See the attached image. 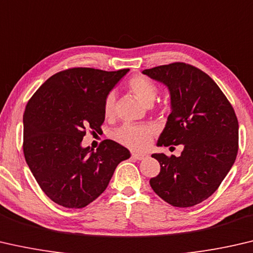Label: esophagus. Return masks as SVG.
I'll use <instances>...</instances> for the list:
<instances>
[{
  "label": "esophagus",
  "mask_w": 253,
  "mask_h": 253,
  "mask_svg": "<svg viewBox=\"0 0 253 253\" xmlns=\"http://www.w3.org/2000/svg\"><path fill=\"white\" fill-rule=\"evenodd\" d=\"M132 157H133L134 159H138V160H146L147 158H149V156L146 154H135V152L132 154Z\"/></svg>",
  "instance_id": "1"
}]
</instances>
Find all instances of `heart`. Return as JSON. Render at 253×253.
<instances>
[{
    "mask_svg": "<svg viewBox=\"0 0 253 253\" xmlns=\"http://www.w3.org/2000/svg\"><path fill=\"white\" fill-rule=\"evenodd\" d=\"M127 88L144 105H151L157 96V86L154 82L143 76H134L127 83ZM115 95L110 93L104 101V114L111 118L114 114ZM154 129L148 126L124 124L115 131L114 138L118 142L133 150L142 151L150 146Z\"/></svg>",
    "mask_w": 253,
    "mask_h": 253,
    "instance_id": "obj_1",
    "label": "heart"
}]
</instances>
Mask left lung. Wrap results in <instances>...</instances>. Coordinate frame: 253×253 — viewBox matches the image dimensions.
<instances>
[{
	"instance_id": "1",
	"label": "left lung",
	"mask_w": 253,
	"mask_h": 253,
	"mask_svg": "<svg viewBox=\"0 0 253 253\" xmlns=\"http://www.w3.org/2000/svg\"><path fill=\"white\" fill-rule=\"evenodd\" d=\"M142 74L167 86L170 95V114L157 146H184L179 157L151 156L160 164L151 188L176 208L200 204L217 189L237 158L233 107L216 83L194 66L173 63Z\"/></svg>"
}]
</instances>
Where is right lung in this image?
<instances>
[{
	"label": "right lung",
	"mask_w": 253,
	"mask_h": 253,
	"mask_svg": "<svg viewBox=\"0 0 253 253\" xmlns=\"http://www.w3.org/2000/svg\"><path fill=\"white\" fill-rule=\"evenodd\" d=\"M129 70H64L48 78L28 102L24 158L41 189L58 205L85 208L106 189L118 165L130 158V151L113 140H104L96 151L82 146L86 130H101L105 97Z\"/></svg>",
	"instance_id": "1"
}]
</instances>
